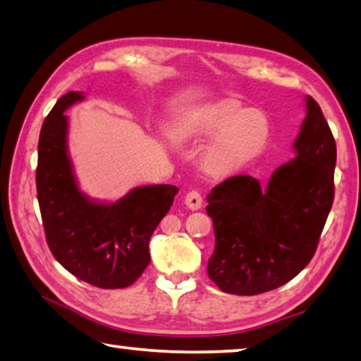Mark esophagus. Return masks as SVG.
I'll list each match as a JSON object with an SVG mask.
<instances>
[{
  "label": "esophagus",
  "mask_w": 361,
  "mask_h": 361,
  "mask_svg": "<svg viewBox=\"0 0 361 361\" xmlns=\"http://www.w3.org/2000/svg\"><path fill=\"white\" fill-rule=\"evenodd\" d=\"M185 203L188 205V208L191 209H200L202 208V194L199 191H189L185 197Z\"/></svg>",
  "instance_id": "34e87169"
}]
</instances>
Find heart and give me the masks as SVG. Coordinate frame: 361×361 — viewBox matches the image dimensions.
Segmentation results:
<instances>
[{"instance_id":"heart-1","label":"heart","mask_w":361,"mask_h":361,"mask_svg":"<svg viewBox=\"0 0 361 361\" xmlns=\"http://www.w3.org/2000/svg\"><path fill=\"white\" fill-rule=\"evenodd\" d=\"M185 128L194 134H213L220 130L205 154V167L213 172L227 170L265 145L270 123L259 110H249L231 102L203 107L185 121Z\"/></svg>"}]
</instances>
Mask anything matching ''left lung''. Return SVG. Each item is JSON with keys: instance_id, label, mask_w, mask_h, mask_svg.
I'll return each mask as SVG.
<instances>
[{"instance_id": "1", "label": "left lung", "mask_w": 361, "mask_h": 361, "mask_svg": "<svg viewBox=\"0 0 361 361\" xmlns=\"http://www.w3.org/2000/svg\"><path fill=\"white\" fill-rule=\"evenodd\" d=\"M297 156L262 188L251 175L231 176L207 197L216 245L208 276L222 292L278 289L310 264L335 199L336 143L319 104L306 97Z\"/></svg>"}]
</instances>
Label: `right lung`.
<instances>
[{"instance_id":"1","label":"right lung","mask_w":361,"mask_h":361,"mask_svg":"<svg viewBox=\"0 0 361 361\" xmlns=\"http://www.w3.org/2000/svg\"><path fill=\"white\" fill-rule=\"evenodd\" d=\"M83 97L78 91L61 96L42 124L36 169L39 208L50 251L71 274L101 289H123L148 267L149 238L178 188L139 186L112 203L85 195L68 153L64 115Z\"/></svg>"}]
</instances>
